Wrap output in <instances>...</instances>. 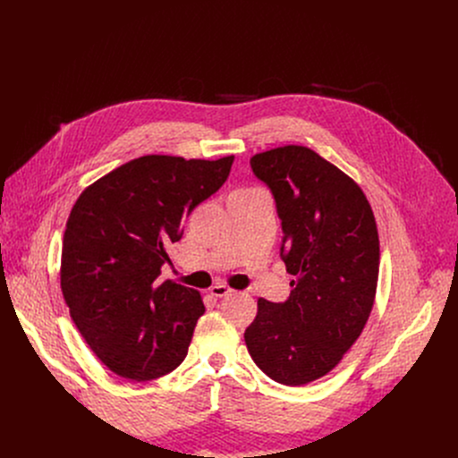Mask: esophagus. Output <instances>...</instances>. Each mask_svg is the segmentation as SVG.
<instances>
[{
    "mask_svg": "<svg viewBox=\"0 0 458 458\" xmlns=\"http://www.w3.org/2000/svg\"><path fill=\"white\" fill-rule=\"evenodd\" d=\"M230 292H232V288L226 286V284H223V283H217V284H214V286L210 288V293H212L214 297H226Z\"/></svg>",
    "mask_w": 458,
    "mask_h": 458,
    "instance_id": "34e87169",
    "label": "esophagus"
}]
</instances>
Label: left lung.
<instances>
[{
	"label": "left lung",
	"mask_w": 458,
	"mask_h": 458,
	"mask_svg": "<svg viewBox=\"0 0 458 458\" xmlns=\"http://www.w3.org/2000/svg\"><path fill=\"white\" fill-rule=\"evenodd\" d=\"M250 165L276 198L281 257L293 279L286 302L257 301L244 341L270 378L302 386L330 373L369 318L380 263L377 223L360 186L311 148H272Z\"/></svg>",
	"instance_id": "8db88e82"
}]
</instances>
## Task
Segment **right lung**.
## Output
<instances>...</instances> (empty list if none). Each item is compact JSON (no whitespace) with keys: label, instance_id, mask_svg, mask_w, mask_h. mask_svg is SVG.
<instances>
[{"label":"right lung","instance_id":"obj_1","mask_svg":"<svg viewBox=\"0 0 458 458\" xmlns=\"http://www.w3.org/2000/svg\"><path fill=\"white\" fill-rule=\"evenodd\" d=\"M232 163L233 156H143L87 186L72 207L61 292L80 334L115 375L145 382L184 360L205 304L198 290L161 283V267L184 217L225 184Z\"/></svg>","mask_w":458,"mask_h":458}]
</instances>
